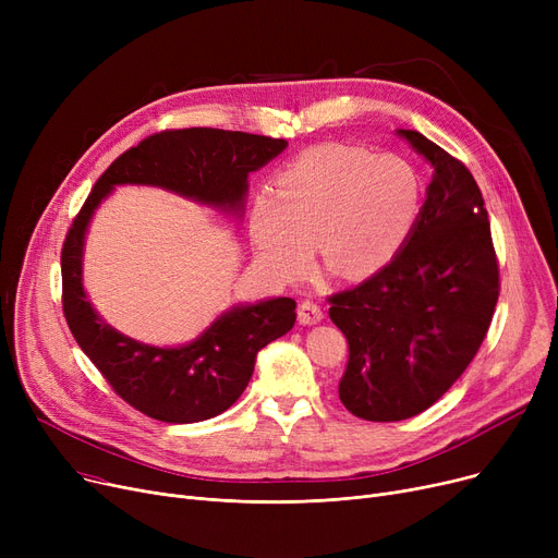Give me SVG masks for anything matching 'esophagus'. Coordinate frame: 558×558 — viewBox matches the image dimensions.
<instances>
[{"label": "esophagus", "mask_w": 558, "mask_h": 558, "mask_svg": "<svg viewBox=\"0 0 558 558\" xmlns=\"http://www.w3.org/2000/svg\"><path fill=\"white\" fill-rule=\"evenodd\" d=\"M299 320L303 326H316L324 320V310H320L314 301L305 299L301 305H299Z\"/></svg>", "instance_id": "esophagus-1"}]
</instances>
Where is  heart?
Instances as JSON below:
<instances>
[{
	"instance_id": "heart-1",
	"label": "heart",
	"mask_w": 558,
	"mask_h": 558,
	"mask_svg": "<svg viewBox=\"0 0 558 558\" xmlns=\"http://www.w3.org/2000/svg\"><path fill=\"white\" fill-rule=\"evenodd\" d=\"M423 205L414 165L345 144H320L287 165L274 187L255 192L251 240L287 280L301 278L314 240L324 267L348 280L377 274L412 234Z\"/></svg>"
}]
</instances>
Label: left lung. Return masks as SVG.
<instances>
[{
	"instance_id": "1",
	"label": "left lung",
	"mask_w": 558,
	"mask_h": 558,
	"mask_svg": "<svg viewBox=\"0 0 558 558\" xmlns=\"http://www.w3.org/2000/svg\"><path fill=\"white\" fill-rule=\"evenodd\" d=\"M396 133L434 169L418 221L385 269L328 299L350 353L339 398L350 414L375 423L412 418L457 383L500 296L473 173L423 133Z\"/></svg>"
}]
</instances>
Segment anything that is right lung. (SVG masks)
Segmentation results:
<instances>
[{"label":"right lung","mask_w":558,"mask_h":558,"mask_svg":"<svg viewBox=\"0 0 558 558\" xmlns=\"http://www.w3.org/2000/svg\"><path fill=\"white\" fill-rule=\"evenodd\" d=\"M287 149V140L221 129L162 131L117 158L95 183L63 244V312L83 353L137 412L162 423H198L238 400L259 350L296 324L294 299L232 305L194 341L151 345L108 326L83 289L85 232L117 185H149L242 217L248 173Z\"/></svg>","instance_id":"right-lung-1"}]
</instances>
